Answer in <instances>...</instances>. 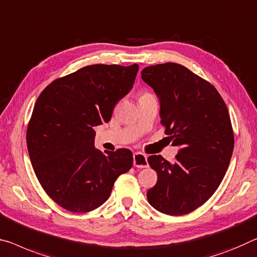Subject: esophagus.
I'll use <instances>...</instances> for the list:
<instances>
[{"label": "esophagus", "mask_w": 257, "mask_h": 257, "mask_svg": "<svg viewBox=\"0 0 257 257\" xmlns=\"http://www.w3.org/2000/svg\"><path fill=\"white\" fill-rule=\"evenodd\" d=\"M133 165L136 168H147L148 167L147 156H146L145 154L140 153V152L134 153V155H133Z\"/></svg>", "instance_id": "obj_1"}]
</instances>
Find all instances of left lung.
<instances>
[{
    "label": "left lung",
    "instance_id": "obj_1",
    "mask_svg": "<svg viewBox=\"0 0 257 257\" xmlns=\"http://www.w3.org/2000/svg\"><path fill=\"white\" fill-rule=\"evenodd\" d=\"M141 78L160 98L165 134L180 147L173 163L148 157L157 172L148 202L163 214L186 215L210 199L230 164L234 136L227 106L210 82L177 63L147 66Z\"/></svg>",
    "mask_w": 257,
    "mask_h": 257
}]
</instances>
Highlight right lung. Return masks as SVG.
Wrapping results in <instances>:
<instances>
[{"instance_id": "obj_1", "label": "right lung", "mask_w": 257, "mask_h": 257, "mask_svg": "<svg viewBox=\"0 0 257 257\" xmlns=\"http://www.w3.org/2000/svg\"><path fill=\"white\" fill-rule=\"evenodd\" d=\"M139 65L94 64L55 79L35 102L26 132L39 183L50 199L72 212H89L109 199L113 184L133 165L130 149L94 148V127L136 80Z\"/></svg>"}]
</instances>
